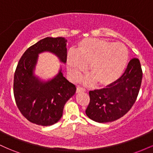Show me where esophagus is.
I'll return each mask as SVG.
<instances>
[{"label":"esophagus","instance_id":"obj_1","mask_svg":"<svg viewBox=\"0 0 153 153\" xmlns=\"http://www.w3.org/2000/svg\"><path fill=\"white\" fill-rule=\"evenodd\" d=\"M85 91V89L82 87H78L77 88V90H76V93H83Z\"/></svg>","mask_w":153,"mask_h":153}]
</instances>
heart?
<instances>
[{"mask_svg":"<svg viewBox=\"0 0 153 153\" xmlns=\"http://www.w3.org/2000/svg\"><path fill=\"white\" fill-rule=\"evenodd\" d=\"M128 50L120 42L100 39L82 40L67 57V66L73 80L80 79L88 66V73L99 85H108L118 80L127 65Z\"/></svg>","mask_w":153,"mask_h":153,"instance_id":"heart-1","label":"heart"}]
</instances>
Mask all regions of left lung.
<instances>
[{
  "label": "left lung",
  "mask_w": 153,
  "mask_h": 153,
  "mask_svg": "<svg viewBox=\"0 0 153 153\" xmlns=\"http://www.w3.org/2000/svg\"><path fill=\"white\" fill-rule=\"evenodd\" d=\"M143 79L140 60L132 58L122 76L102 89L89 91L90 102L85 114L99 123L117 120L131 109L137 98Z\"/></svg>",
  "instance_id": "1"
}]
</instances>
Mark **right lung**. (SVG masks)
<instances>
[{
	"mask_svg": "<svg viewBox=\"0 0 153 153\" xmlns=\"http://www.w3.org/2000/svg\"><path fill=\"white\" fill-rule=\"evenodd\" d=\"M67 40L63 37H46L25 51L14 73L13 94L22 115L29 122L42 126L57 123L62 116L65 104L76 91L74 84L59 73L47 82L34 75L38 54L50 52L61 62L67 61Z\"/></svg>",
	"mask_w": 153,
	"mask_h": 153,
	"instance_id": "1",
	"label": "right lung"
}]
</instances>
